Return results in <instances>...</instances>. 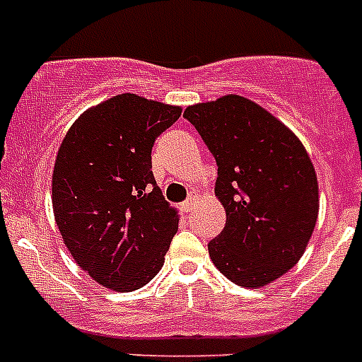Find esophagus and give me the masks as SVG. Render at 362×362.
Returning a JSON list of instances; mask_svg holds the SVG:
<instances>
[{
  "mask_svg": "<svg viewBox=\"0 0 362 362\" xmlns=\"http://www.w3.org/2000/svg\"><path fill=\"white\" fill-rule=\"evenodd\" d=\"M194 206H196V197H188L185 203H181V210L187 214L192 212V210H194Z\"/></svg>",
  "mask_w": 362,
  "mask_h": 362,
  "instance_id": "esophagus-1",
  "label": "esophagus"
}]
</instances>
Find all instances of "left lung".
<instances>
[{
  "label": "left lung",
  "mask_w": 362,
  "mask_h": 362,
  "mask_svg": "<svg viewBox=\"0 0 362 362\" xmlns=\"http://www.w3.org/2000/svg\"><path fill=\"white\" fill-rule=\"evenodd\" d=\"M217 161L216 196L226 225L209 243L217 270L261 288L296 267L319 214L317 174L292 130L243 95L187 107Z\"/></svg>",
  "instance_id": "1"
}]
</instances>
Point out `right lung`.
<instances>
[{
  "mask_svg": "<svg viewBox=\"0 0 362 362\" xmlns=\"http://www.w3.org/2000/svg\"><path fill=\"white\" fill-rule=\"evenodd\" d=\"M181 107L119 94L74 121L57 150L52 209L70 255L98 284L134 292L158 276L179 216L152 174V146Z\"/></svg>",
  "mask_w": 362,
  "mask_h": 362,
  "instance_id": "obj_1",
  "label": "right lung"
}]
</instances>
